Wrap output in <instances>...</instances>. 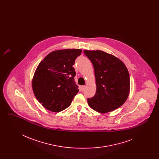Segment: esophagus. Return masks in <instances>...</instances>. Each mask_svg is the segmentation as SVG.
Here are the masks:
<instances>
[{
    "instance_id": "34e87169",
    "label": "esophagus",
    "mask_w": 159,
    "mask_h": 159,
    "mask_svg": "<svg viewBox=\"0 0 159 159\" xmlns=\"http://www.w3.org/2000/svg\"><path fill=\"white\" fill-rule=\"evenodd\" d=\"M86 86H82V87H81V91H84L85 90V89H86Z\"/></svg>"
}]
</instances>
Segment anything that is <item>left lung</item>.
Masks as SVG:
<instances>
[{"instance_id":"obj_1","label":"left lung","mask_w":159,"mask_h":159,"mask_svg":"<svg viewBox=\"0 0 159 159\" xmlns=\"http://www.w3.org/2000/svg\"><path fill=\"white\" fill-rule=\"evenodd\" d=\"M91 60L96 81V93L88 99L89 107L100 113L115 110L128 99L130 78L128 68L120 59L104 51H83Z\"/></svg>"}]
</instances>
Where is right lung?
<instances>
[{
    "mask_svg": "<svg viewBox=\"0 0 159 159\" xmlns=\"http://www.w3.org/2000/svg\"><path fill=\"white\" fill-rule=\"evenodd\" d=\"M82 49H61L46 55L36 70L32 80L34 94L48 110L60 112L70 106L78 93L73 66Z\"/></svg>",
    "mask_w": 159,
    "mask_h": 159,
    "instance_id": "obj_1",
    "label": "right lung"
}]
</instances>
